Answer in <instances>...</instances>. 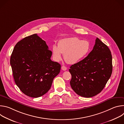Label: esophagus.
Instances as JSON below:
<instances>
[{"label": "esophagus", "mask_w": 124, "mask_h": 124, "mask_svg": "<svg viewBox=\"0 0 124 124\" xmlns=\"http://www.w3.org/2000/svg\"><path fill=\"white\" fill-rule=\"evenodd\" d=\"M61 69H62V70H67V67H65V66H62V67H61Z\"/></svg>", "instance_id": "1"}]
</instances>
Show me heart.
<instances>
[{
	"instance_id": "b5f03b06",
	"label": "heart",
	"mask_w": 124,
	"mask_h": 124,
	"mask_svg": "<svg viewBox=\"0 0 124 124\" xmlns=\"http://www.w3.org/2000/svg\"><path fill=\"white\" fill-rule=\"evenodd\" d=\"M90 48V43L87 41L77 37L65 38L59 42L58 46H53V56L55 61H58L61 59L62 54L67 63L74 64L82 59Z\"/></svg>"
}]
</instances>
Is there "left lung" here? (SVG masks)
Listing matches in <instances>:
<instances>
[{
	"label": "left lung",
	"mask_w": 124,
	"mask_h": 124,
	"mask_svg": "<svg viewBox=\"0 0 124 124\" xmlns=\"http://www.w3.org/2000/svg\"><path fill=\"white\" fill-rule=\"evenodd\" d=\"M70 85L78 95L91 98L100 93L112 72V55L108 46L97 38L93 50L84 59L70 67Z\"/></svg>",
	"instance_id": "1"
}]
</instances>
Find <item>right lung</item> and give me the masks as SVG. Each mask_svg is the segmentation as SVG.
<instances>
[{"mask_svg": "<svg viewBox=\"0 0 124 124\" xmlns=\"http://www.w3.org/2000/svg\"><path fill=\"white\" fill-rule=\"evenodd\" d=\"M52 52L37 34L27 36L15 46L10 58L16 85L25 95L40 97L47 93L61 65L51 60Z\"/></svg>", "mask_w": 124, "mask_h": 124, "instance_id": "right-lung-1", "label": "right lung"}]
</instances>
